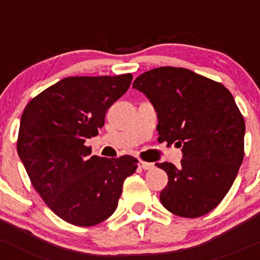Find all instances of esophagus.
Listing matches in <instances>:
<instances>
[{"instance_id": "34e87169", "label": "esophagus", "mask_w": 260, "mask_h": 260, "mask_svg": "<svg viewBox=\"0 0 260 260\" xmlns=\"http://www.w3.org/2000/svg\"><path fill=\"white\" fill-rule=\"evenodd\" d=\"M139 167H141L142 169H144V171H151V169H153V167H154V165H153V163L143 162V160H141V162H139Z\"/></svg>"}]
</instances>
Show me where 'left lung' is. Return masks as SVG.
Segmentation results:
<instances>
[{
    "instance_id": "1",
    "label": "left lung",
    "mask_w": 260,
    "mask_h": 260,
    "mask_svg": "<svg viewBox=\"0 0 260 260\" xmlns=\"http://www.w3.org/2000/svg\"><path fill=\"white\" fill-rule=\"evenodd\" d=\"M157 112L159 142L182 147L180 166L157 163L168 174L160 203L197 218L222 202L244 157L245 123L223 84L185 68L159 67L133 82Z\"/></svg>"
}]
</instances>
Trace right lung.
Wrapping results in <instances>:
<instances>
[{"instance_id":"add662e5","label":"right lung","mask_w":260,"mask_h":260,"mask_svg":"<svg viewBox=\"0 0 260 260\" xmlns=\"http://www.w3.org/2000/svg\"><path fill=\"white\" fill-rule=\"evenodd\" d=\"M132 75L67 77L28 102L21 117L18 157L54 214L92 226L113 214L123 182L137 169L132 155L91 157L107 109L129 88Z\"/></svg>"}]
</instances>
